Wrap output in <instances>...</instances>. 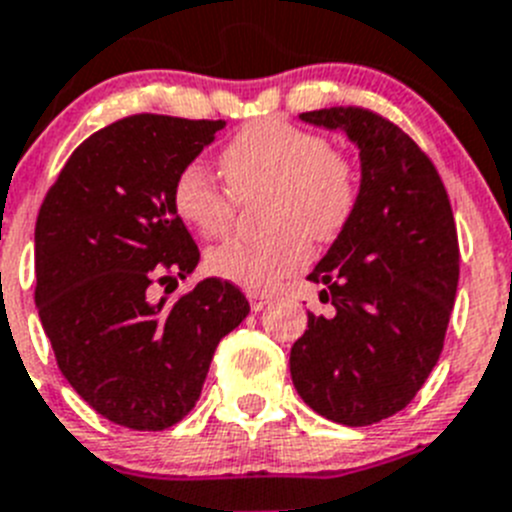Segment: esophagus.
Wrapping results in <instances>:
<instances>
[{
	"instance_id": "obj_1",
	"label": "esophagus",
	"mask_w": 512,
	"mask_h": 512,
	"mask_svg": "<svg viewBox=\"0 0 512 512\" xmlns=\"http://www.w3.org/2000/svg\"><path fill=\"white\" fill-rule=\"evenodd\" d=\"M247 298H250L252 311H262L267 303L273 301V296H270V293H260V290H250V293H247Z\"/></svg>"
}]
</instances>
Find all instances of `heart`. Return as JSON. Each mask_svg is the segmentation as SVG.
Returning <instances> with one entry per match:
<instances>
[{"label":"heart","instance_id":"1","mask_svg":"<svg viewBox=\"0 0 512 512\" xmlns=\"http://www.w3.org/2000/svg\"><path fill=\"white\" fill-rule=\"evenodd\" d=\"M222 168L229 188L209 168L193 163L173 183V206L201 237L229 229L237 199L270 193L265 239L234 237L206 255L216 278L270 290L280 278L303 267L316 242H331L352 222L359 201V170L349 155L331 150L321 135L280 119H257L224 147Z\"/></svg>","mask_w":512,"mask_h":512}]
</instances>
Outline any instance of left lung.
Here are the masks:
<instances>
[{
  "label": "left lung",
  "instance_id": "obj_1",
  "mask_svg": "<svg viewBox=\"0 0 512 512\" xmlns=\"http://www.w3.org/2000/svg\"><path fill=\"white\" fill-rule=\"evenodd\" d=\"M298 119L357 147L359 201L308 275L334 316L308 313L290 377L319 416L370 426L403 411L439 362L459 283L457 227L434 163L393 122L359 107Z\"/></svg>",
  "mask_w": 512,
  "mask_h": 512
}]
</instances>
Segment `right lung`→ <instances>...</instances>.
<instances>
[{"instance_id": "add662e5", "label": "right lung", "mask_w": 512, "mask_h": 512, "mask_svg": "<svg viewBox=\"0 0 512 512\" xmlns=\"http://www.w3.org/2000/svg\"><path fill=\"white\" fill-rule=\"evenodd\" d=\"M222 119L135 114L73 150L35 224V306L63 377L124 428L163 431L199 400L245 293L206 278L176 303L153 285L186 278L199 247L173 206L178 173Z\"/></svg>"}]
</instances>
